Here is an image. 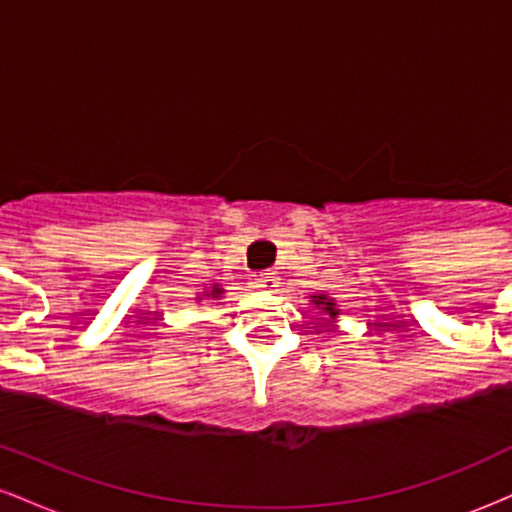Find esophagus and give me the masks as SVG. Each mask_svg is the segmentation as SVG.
<instances>
[{"label": "esophagus", "mask_w": 512, "mask_h": 512, "mask_svg": "<svg viewBox=\"0 0 512 512\" xmlns=\"http://www.w3.org/2000/svg\"><path fill=\"white\" fill-rule=\"evenodd\" d=\"M252 289H276V276L272 274H260L252 279Z\"/></svg>", "instance_id": "esophagus-1"}]
</instances>
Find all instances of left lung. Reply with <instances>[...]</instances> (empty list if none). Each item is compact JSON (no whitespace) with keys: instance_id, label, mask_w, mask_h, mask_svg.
Segmentation results:
<instances>
[{"instance_id":"1","label":"left lung","mask_w":512,"mask_h":512,"mask_svg":"<svg viewBox=\"0 0 512 512\" xmlns=\"http://www.w3.org/2000/svg\"><path fill=\"white\" fill-rule=\"evenodd\" d=\"M313 298H317V303H320V301H325V296H313ZM325 310H330V315H332V317L337 315V310L332 308V301H327V308H325Z\"/></svg>"}]
</instances>
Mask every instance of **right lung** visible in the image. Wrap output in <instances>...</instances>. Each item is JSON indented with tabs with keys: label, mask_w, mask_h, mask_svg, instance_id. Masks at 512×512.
Returning <instances> with one entry per match:
<instances>
[{
	"label": "right lung",
	"mask_w": 512,
	"mask_h": 512,
	"mask_svg": "<svg viewBox=\"0 0 512 512\" xmlns=\"http://www.w3.org/2000/svg\"><path fill=\"white\" fill-rule=\"evenodd\" d=\"M214 293H219V289H216V291H211V296H214Z\"/></svg>",
	"instance_id": "add662e5"
}]
</instances>
